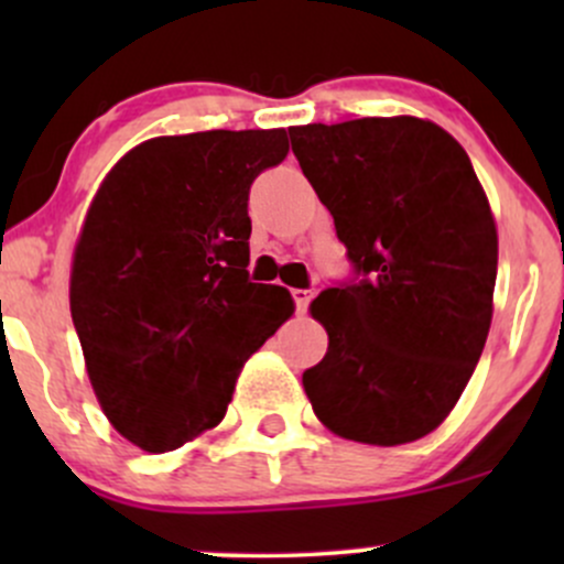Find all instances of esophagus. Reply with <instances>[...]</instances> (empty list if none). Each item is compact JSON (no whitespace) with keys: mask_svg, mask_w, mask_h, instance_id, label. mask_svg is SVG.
<instances>
[{"mask_svg":"<svg viewBox=\"0 0 564 564\" xmlns=\"http://www.w3.org/2000/svg\"><path fill=\"white\" fill-rule=\"evenodd\" d=\"M291 296H294V302H296V313H307V304H310V300H313V291L294 289L291 291Z\"/></svg>","mask_w":564,"mask_h":564,"instance_id":"34e87169","label":"esophagus"}]
</instances>
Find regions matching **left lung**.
Segmentation results:
<instances>
[{
    "label": "left lung",
    "instance_id": "8db88e82",
    "mask_svg": "<svg viewBox=\"0 0 564 564\" xmlns=\"http://www.w3.org/2000/svg\"><path fill=\"white\" fill-rule=\"evenodd\" d=\"M291 151L364 281L310 304L328 349L302 377L334 435L403 445L448 419L494 318L498 232L462 145L416 116L291 127Z\"/></svg>",
    "mask_w": 564,
    "mask_h": 564
}]
</instances>
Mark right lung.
Segmentation results:
<instances>
[{"label":"right lung","instance_id":"add662e5","mask_svg":"<svg viewBox=\"0 0 564 564\" xmlns=\"http://www.w3.org/2000/svg\"><path fill=\"white\" fill-rule=\"evenodd\" d=\"M289 153L286 129L151 138L97 187L70 262V318L97 403L148 453L225 419L251 355L294 315L249 281V187Z\"/></svg>","mask_w":564,"mask_h":564}]
</instances>
